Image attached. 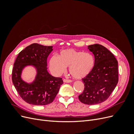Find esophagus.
Masks as SVG:
<instances>
[{
	"instance_id": "1",
	"label": "esophagus",
	"mask_w": 134,
	"mask_h": 134,
	"mask_svg": "<svg viewBox=\"0 0 134 134\" xmlns=\"http://www.w3.org/2000/svg\"><path fill=\"white\" fill-rule=\"evenodd\" d=\"M63 82L64 83H70L72 82V80L70 79H64Z\"/></svg>"
}]
</instances>
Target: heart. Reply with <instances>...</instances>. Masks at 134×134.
<instances>
[{
	"instance_id": "obj_1",
	"label": "heart",
	"mask_w": 134,
	"mask_h": 134,
	"mask_svg": "<svg viewBox=\"0 0 134 134\" xmlns=\"http://www.w3.org/2000/svg\"><path fill=\"white\" fill-rule=\"evenodd\" d=\"M94 62V58L91 54L70 48L61 51L58 57L52 56L49 65L51 71L55 75L62 74L66 68L69 67L71 76L79 79L90 73Z\"/></svg>"
}]
</instances>
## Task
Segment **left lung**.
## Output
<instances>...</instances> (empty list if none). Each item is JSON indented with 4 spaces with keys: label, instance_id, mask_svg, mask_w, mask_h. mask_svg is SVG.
I'll return each instance as SVG.
<instances>
[{
    "label": "left lung",
    "instance_id": "obj_1",
    "mask_svg": "<svg viewBox=\"0 0 134 134\" xmlns=\"http://www.w3.org/2000/svg\"><path fill=\"white\" fill-rule=\"evenodd\" d=\"M94 55V65L91 72L82 79L83 93L78 98L88 105L99 104L107 100L119 81L118 62L107 48L99 44L88 46Z\"/></svg>",
    "mask_w": 134,
    "mask_h": 134
}]
</instances>
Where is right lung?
<instances>
[{
	"label": "right lung",
	"mask_w": 134,
	"mask_h": 134,
	"mask_svg": "<svg viewBox=\"0 0 134 134\" xmlns=\"http://www.w3.org/2000/svg\"><path fill=\"white\" fill-rule=\"evenodd\" d=\"M52 51V46L32 43L18 54L12 70V79L19 95L26 102L42 106L52 103L63 84L62 78L54 77L47 70V59ZM33 64L38 74L34 82L28 84L20 78L23 68Z\"/></svg>",
	"instance_id": "obj_1"
}]
</instances>
